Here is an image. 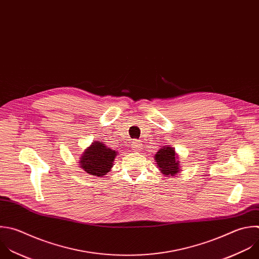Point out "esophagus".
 Wrapping results in <instances>:
<instances>
[{
	"label": "esophagus",
	"mask_w": 259,
	"mask_h": 259,
	"mask_svg": "<svg viewBox=\"0 0 259 259\" xmlns=\"http://www.w3.org/2000/svg\"><path fill=\"white\" fill-rule=\"evenodd\" d=\"M131 143H132L131 146H132V148H133L134 150H139V149H141V147H142V143H141L139 140H133Z\"/></svg>",
	"instance_id": "34e87169"
}]
</instances>
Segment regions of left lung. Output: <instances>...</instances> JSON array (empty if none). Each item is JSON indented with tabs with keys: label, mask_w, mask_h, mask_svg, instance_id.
Segmentation results:
<instances>
[{
	"label": "left lung",
	"mask_w": 259,
	"mask_h": 259,
	"mask_svg": "<svg viewBox=\"0 0 259 259\" xmlns=\"http://www.w3.org/2000/svg\"><path fill=\"white\" fill-rule=\"evenodd\" d=\"M154 159L161 173L165 176H175L181 170L180 160L177 156L175 148L163 146L154 155Z\"/></svg>",
	"instance_id": "left-lung-1"
}]
</instances>
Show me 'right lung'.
I'll list each match as a JSON object with an SVG mask.
<instances>
[{
	"label": "right lung",
	"mask_w": 259,
	"mask_h": 259,
	"mask_svg": "<svg viewBox=\"0 0 259 259\" xmlns=\"http://www.w3.org/2000/svg\"><path fill=\"white\" fill-rule=\"evenodd\" d=\"M117 153V151L109 148L103 142H93L90 147L83 151L79 164L86 173L104 177L111 170Z\"/></svg>",
	"instance_id": "obj_1"
}]
</instances>
